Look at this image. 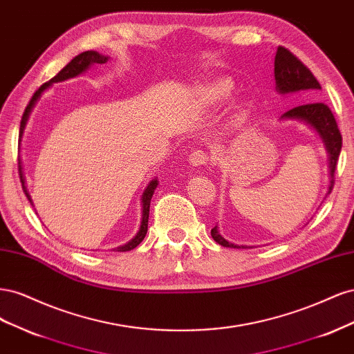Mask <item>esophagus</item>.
<instances>
[{
	"mask_svg": "<svg viewBox=\"0 0 354 354\" xmlns=\"http://www.w3.org/2000/svg\"><path fill=\"white\" fill-rule=\"evenodd\" d=\"M208 159H209V156L205 152L195 151V152H192L190 156H189V164L192 167H199V165L207 164Z\"/></svg>",
	"mask_w": 354,
	"mask_h": 354,
	"instance_id": "34e87169",
	"label": "esophagus"
}]
</instances>
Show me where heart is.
Segmentation results:
<instances>
[{
    "label": "heart",
    "mask_w": 354,
    "mask_h": 354,
    "mask_svg": "<svg viewBox=\"0 0 354 354\" xmlns=\"http://www.w3.org/2000/svg\"><path fill=\"white\" fill-rule=\"evenodd\" d=\"M233 94V84L226 80L221 78L216 82H212L211 87L205 93V102L208 104H221L226 103Z\"/></svg>",
    "instance_id": "heart-1"
}]
</instances>
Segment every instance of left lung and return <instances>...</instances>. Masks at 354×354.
Segmentation results:
<instances>
[{
  "instance_id": "8db88e82",
  "label": "left lung",
  "mask_w": 354,
  "mask_h": 354,
  "mask_svg": "<svg viewBox=\"0 0 354 354\" xmlns=\"http://www.w3.org/2000/svg\"><path fill=\"white\" fill-rule=\"evenodd\" d=\"M274 81H276V91L286 95V94H295L301 93L306 100H312L317 97V91L322 90L317 80L313 77L301 62H299L291 51L285 47H279L274 56ZM279 121H301L308 125L312 130L319 136L320 140L324 143V147L328 156V190L324 196V201L330 194L332 187H334V177H335V168L337 160L341 152L342 138L338 130V125L335 122V118L332 115L330 109L325 103L320 102H308L304 104H299L297 108L289 109L285 112ZM322 201V202H324ZM211 236L221 246H227V248H248L245 245H236L224 239L218 227L216 226L211 230Z\"/></svg>"
}]
</instances>
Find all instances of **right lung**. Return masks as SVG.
Instances as JSON below:
<instances>
[{
	"mask_svg": "<svg viewBox=\"0 0 354 354\" xmlns=\"http://www.w3.org/2000/svg\"><path fill=\"white\" fill-rule=\"evenodd\" d=\"M108 60H109V56L100 55V53H97V51H93V50L84 51V53H81V55L75 56V57L68 63V65L56 75L55 78H51V80H50L48 82H46L44 85H41V87L35 91V94L32 95V99H30L29 104L26 106L25 113H24V116H22V121H20L19 142H22V137H24V133H25L26 124H28V121H29V116H30L32 111H34V108L37 106L38 100L41 99L42 93H44L46 90H48L53 84L63 82V81H66V80H71V78H75V77H80V75H82L84 72H87L93 65H103V63H106ZM19 145H20V143H19ZM19 171H20V181H22V187H24L25 195H26V198L29 199V202L32 203V205H34V202H32L30 195H29V192H28V187H26V185H25V176H24V171H22V160H19ZM158 185H159V181H158V178L155 177V178H152L151 181H149L146 189L143 190L142 199H140V201H142V220H140V227H138V230H137V233H136V236H134L131 241H128L127 243L116 246V248H113V251H118V252L131 251V250L136 248V246H137L138 243H140V242L145 239L146 233H147L149 207H151V199H152V196H153V194H155V189L158 187Z\"/></svg>",
	"mask_w": 354,
	"mask_h": 354,
	"instance_id": "1",
	"label": "right lung"
}]
</instances>
